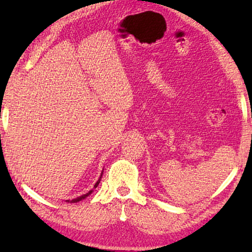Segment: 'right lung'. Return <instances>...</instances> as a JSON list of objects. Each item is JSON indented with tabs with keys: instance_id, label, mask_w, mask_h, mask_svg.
I'll use <instances>...</instances> for the list:
<instances>
[{
	"instance_id": "1",
	"label": "right lung",
	"mask_w": 252,
	"mask_h": 252,
	"mask_svg": "<svg viewBox=\"0 0 252 252\" xmlns=\"http://www.w3.org/2000/svg\"><path fill=\"white\" fill-rule=\"evenodd\" d=\"M102 174H103V172H102ZM102 174H101V177H100L99 180H97V182H96L95 185H94V188H93V189H95V188L97 187V185H99V183H100V181H101V178H102ZM91 192H92V190L90 191V192H88V193H85V194H83V195H81V197H78V198H76V199H73V200H72L71 202H79V201H81V200H83L84 198H87L88 195L90 194Z\"/></svg>"
}]
</instances>
